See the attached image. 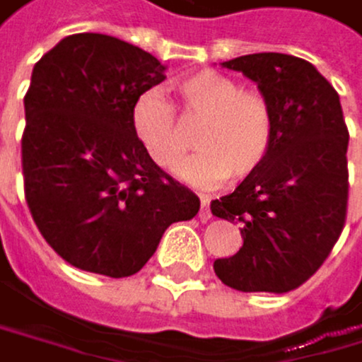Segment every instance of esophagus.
<instances>
[{"label": "esophagus", "mask_w": 362, "mask_h": 362, "mask_svg": "<svg viewBox=\"0 0 362 362\" xmlns=\"http://www.w3.org/2000/svg\"><path fill=\"white\" fill-rule=\"evenodd\" d=\"M199 199H202V208H199V219H202V221H208V219L213 217V213H211V199H208L206 195H202Z\"/></svg>", "instance_id": "34e87169"}]
</instances>
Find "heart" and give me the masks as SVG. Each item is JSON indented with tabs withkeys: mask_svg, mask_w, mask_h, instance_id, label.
Returning a JSON list of instances; mask_svg holds the SVG:
<instances>
[{
	"mask_svg": "<svg viewBox=\"0 0 362 362\" xmlns=\"http://www.w3.org/2000/svg\"><path fill=\"white\" fill-rule=\"evenodd\" d=\"M180 117L160 93H143L132 110V126L147 156L173 169L191 147L187 128H197V154L177 169V177L202 189L245 180L267 160L276 139V115L256 88L219 71H195L177 82Z\"/></svg>",
	"mask_w": 362,
	"mask_h": 362,
	"instance_id": "1",
	"label": "heart"
}]
</instances>
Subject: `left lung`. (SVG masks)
<instances>
[{
    "label": "left lung",
    "mask_w": 362,
    "mask_h": 362,
    "mask_svg": "<svg viewBox=\"0 0 362 362\" xmlns=\"http://www.w3.org/2000/svg\"><path fill=\"white\" fill-rule=\"evenodd\" d=\"M221 64L258 84L276 115V139L254 175L211 202L213 215L239 221L243 236V247L213 267L236 291L286 293L324 265L345 226L350 134L341 102L296 56L265 52Z\"/></svg>",
    "instance_id": "8db88e82"
}]
</instances>
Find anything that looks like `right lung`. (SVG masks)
<instances>
[{
	"mask_svg": "<svg viewBox=\"0 0 362 362\" xmlns=\"http://www.w3.org/2000/svg\"><path fill=\"white\" fill-rule=\"evenodd\" d=\"M165 66L106 34H71L34 64L25 93V202L69 265L108 278L143 269L165 230L199 197L147 156L132 126L139 97Z\"/></svg>",
	"mask_w": 362,
	"mask_h": 362,
	"instance_id": "1",
	"label": "right lung"
}]
</instances>
